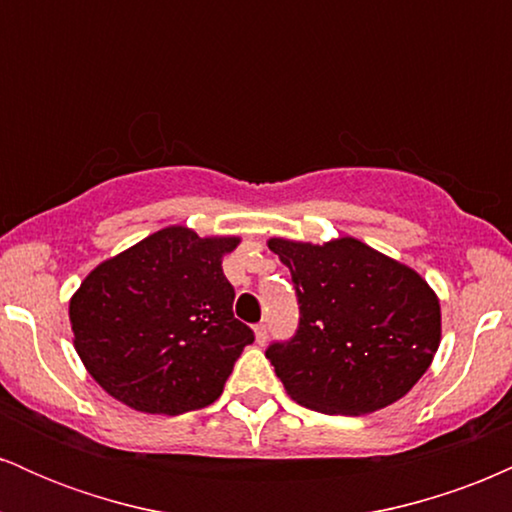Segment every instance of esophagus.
Here are the masks:
<instances>
[{
    "instance_id": "esophagus-1",
    "label": "esophagus",
    "mask_w": 512,
    "mask_h": 512,
    "mask_svg": "<svg viewBox=\"0 0 512 512\" xmlns=\"http://www.w3.org/2000/svg\"><path fill=\"white\" fill-rule=\"evenodd\" d=\"M255 342L257 344L267 342V325H264V322H260V325H255Z\"/></svg>"
}]
</instances>
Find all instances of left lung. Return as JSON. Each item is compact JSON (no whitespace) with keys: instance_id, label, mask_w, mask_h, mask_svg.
Listing matches in <instances>:
<instances>
[{"instance_id":"8db88e82","label":"left lung","mask_w":512,"mask_h":512,"mask_svg":"<svg viewBox=\"0 0 512 512\" xmlns=\"http://www.w3.org/2000/svg\"><path fill=\"white\" fill-rule=\"evenodd\" d=\"M267 245L301 303L296 337L267 351L293 402L361 416L419 383L440 346V301L424 276L351 236Z\"/></svg>"}]
</instances>
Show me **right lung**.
<instances>
[{
    "mask_svg": "<svg viewBox=\"0 0 512 512\" xmlns=\"http://www.w3.org/2000/svg\"><path fill=\"white\" fill-rule=\"evenodd\" d=\"M240 236L166 226L93 267L69 298L74 349L93 380L144 414L202 409L252 330L233 317L223 257Z\"/></svg>",
    "mask_w": 512,
    "mask_h": 512,
    "instance_id": "add662e5",
    "label": "right lung"
}]
</instances>
